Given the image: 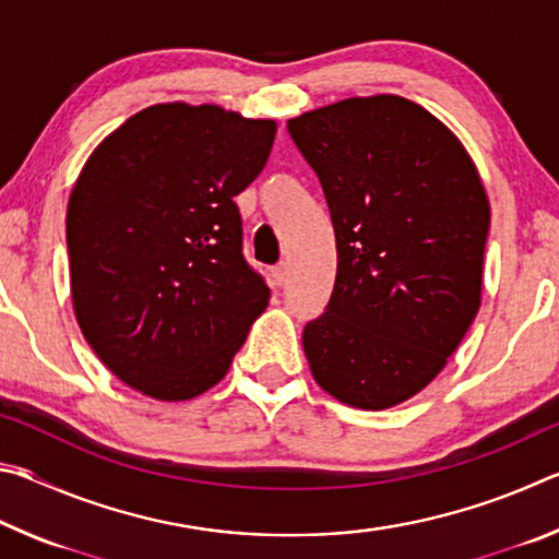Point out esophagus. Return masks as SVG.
Masks as SVG:
<instances>
[{
    "label": "esophagus",
    "mask_w": 559,
    "mask_h": 559,
    "mask_svg": "<svg viewBox=\"0 0 559 559\" xmlns=\"http://www.w3.org/2000/svg\"><path fill=\"white\" fill-rule=\"evenodd\" d=\"M288 273H290V271H288V263H286V261L278 263V266L273 269V278H276L278 286H283V283L288 281Z\"/></svg>",
    "instance_id": "34e87169"
}]
</instances>
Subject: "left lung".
Returning a JSON list of instances; mask_svg holds the SVG:
<instances>
[{"label": "left lung", "mask_w": 559, "mask_h": 559, "mask_svg": "<svg viewBox=\"0 0 559 559\" xmlns=\"http://www.w3.org/2000/svg\"><path fill=\"white\" fill-rule=\"evenodd\" d=\"M288 132L337 246L333 296L302 330L310 372L337 402L390 409L447 367L478 313L484 179L451 128L392 93L300 112Z\"/></svg>", "instance_id": "1"}]
</instances>
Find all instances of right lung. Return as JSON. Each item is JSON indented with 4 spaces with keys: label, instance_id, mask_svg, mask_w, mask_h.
<instances>
[{
    "label": "right lung",
    "instance_id": "obj_1",
    "mask_svg": "<svg viewBox=\"0 0 559 559\" xmlns=\"http://www.w3.org/2000/svg\"><path fill=\"white\" fill-rule=\"evenodd\" d=\"M276 120L157 103L100 140L66 212L71 298L122 384L189 402L229 372L271 290L241 253V194Z\"/></svg>",
    "mask_w": 559,
    "mask_h": 559
}]
</instances>
